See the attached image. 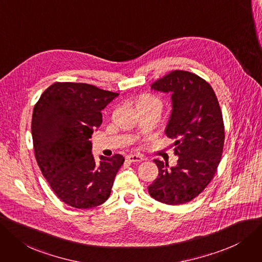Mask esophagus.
Listing matches in <instances>:
<instances>
[{
  "mask_svg": "<svg viewBox=\"0 0 262 262\" xmlns=\"http://www.w3.org/2000/svg\"><path fill=\"white\" fill-rule=\"evenodd\" d=\"M127 159L131 162H141V161H144L145 158L140 155H129L127 157Z\"/></svg>",
  "mask_w": 262,
  "mask_h": 262,
  "instance_id": "esophagus-1",
  "label": "esophagus"
}]
</instances>
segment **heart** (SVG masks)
<instances>
[{
	"label": "heart",
	"mask_w": 262,
	"mask_h": 262,
	"mask_svg": "<svg viewBox=\"0 0 262 262\" xmlns=\"http://www.w3.org/2000/svg\"><path fill=\"white\" fill-rule=\"evenodd\" d=\"M141 104H145V105H151V106H157V107H162V102L154 96L150 95H145L143 97H141L140 102Z\"/></svg>",
	"instance_id": "heart-1"
}]
</instances>
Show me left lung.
<instances>
[{
    "mask_svg": "<svg viewBox=\"0 0 262 262\" xmlns=\"http://www.w3.org/2000/svg\"><path fill=\"white\" fill-rule=\"evenodd\" d=\"M151 89L171 93L172 112L165 134L175 142V166L155 160L159 175L148 186L155 200L177 205L191 201L210 184L221 162L225 142L223 115L213 88L186 71H172Z\"/></svg>",
    "mask_w": 262,
    "mask_h": 262,
    "instance_id": "left-lung-1",
    "label": "left lung"
}]
</instances>
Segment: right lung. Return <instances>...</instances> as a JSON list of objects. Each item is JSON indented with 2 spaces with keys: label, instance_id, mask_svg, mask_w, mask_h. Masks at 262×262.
I'll list each match as a JSON object with an SVG mask.
<instances>
[{
  "label": "right lung",
  "instance_id": "right-lung-1",
  "mask_svg": "<svg viewBox=\"0 0 262 262\" xmlns=\"http://www.w3.org/2000/svg\"><path fill=\"white\" fill-rule=\"evenodd\" d=\"M118 93L83 82H55L35 104L32 139L39 169L61 201L75 208L105 202L124 158L91 152V134L102 123V110Z\"/></svg>",
  "mask_w": 262,
  "mask_h": 262
}]
</instances>
